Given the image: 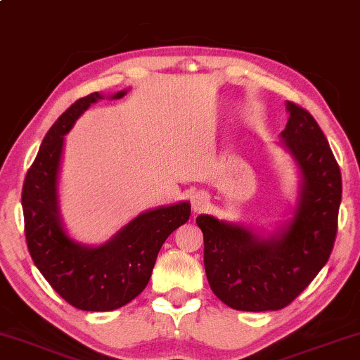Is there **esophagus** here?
<instances>
[{
  "instance_id": "obj_1",
  "label": "esophagus",
  "mask_w": 360,
  "mask_h": 360,
  "mask_svg": "<svg viewBox=\"0 0 360 360\" xmlns=\"http://www.w3.org/2000/svg\"><path fill=\"white\" fill-rule=\"evenodd\" d=\"M207 204H209V195L202 193V191H199V193H194L191 195V205H193L194 214H199Z\"/></svg>"
}]
</instances>
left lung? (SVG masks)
Returning <instances> with one entry per match:
<instances>
[{
  "label": "left lung",
  "instance_id": "8db88e82",
  "mask_svg": "<svg viewBox=\"0 0 360 360\" xmlns=\"http://www.w3.org/2000/svg\"><path fill=\"white\" fill-rule=\"evenodd\" d=\"M290 117L280 145L300 172L291 217L273 232L202 214L204 268L210 290L238 311L288 306L329 260L338 232L342 179L336 158L309 112L286 102Z\"/></svg>",
  "mask_w": 360,
  "mask_h": 360
}]
</instances>
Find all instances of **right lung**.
<instances>
[{
  "label": "right lung",
  "mask_w": 360,
  "mask_h": 360,
  "mask_svg": "<svg viewBox=\"0 0 360 360\" xmlns=\"http://www.w3.org/2000/svg\"><path fill=\"white\" fill-rule=\"evenodd\" d=\"M127 92L110 97L118 100ZM103 97L95 92L79 98L57 118L27 171L21 199L32 262L67 303L84 311H113L135 300L150 281L162 243L191 215V204L183 200L141 212L100 245H85L69 236L59 205L64 136Z\"/></svg>",
  "instance_id": "1"
}]
</instances>
